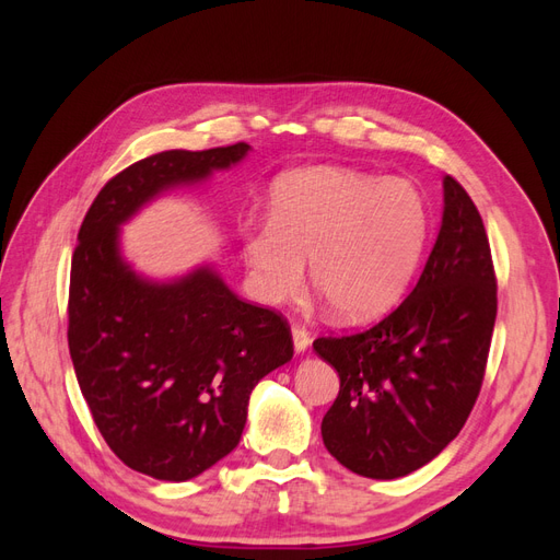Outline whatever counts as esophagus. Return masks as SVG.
Wrapping results in <instances>:
<instances>
[{"instance_id":"1","label":"esophagus","mask_w":560,"mask_h":560,"mask_svg":"<svg viewBox=\"0 0 560 560\" xmlns=\"http://www.w3.org/2000/svg\"><path fill=\"white\" fill-rule=\"evenodd\" d=\"M292 338H294V350H296V352H303V350L308 348V343H311L308 329L301 327V325H294V327H292Z\"/></svg>"}]
</instances>
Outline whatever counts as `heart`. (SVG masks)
I'll return each mask as SVG.
<instances>
[{"label":"heart","mask_w":560,"mask_h":560,"mask_svg":"<svg viewBox=\"0 0 560 560\" xmlns=\"http://www.w3.org/2000/svg\"><path fill=\"white\" fill-rule=\"evenodd\" d=\"M428 238V208L411 182L352 167L294 171L270 191L268 219L243 226V257L259 299L299 292L306 259L341 319L387 311L409 284Z\"/></svg>","instance_id":"b5f03b06"}]
</instances>
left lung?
<instances>
[{"label":"left lung","instance_id":"8db88e82","mask_svg":"<svg viewBox=\"0 0 560 560\" xmlns=\"http://www.w3.org/2000/svg\"><path fill=\"white\" fill-rule=\"evenodd\" d=\"M495 315L498 280L481 214L446 175L442 229L413 292L374 327L313 341L341 378L322 418L327 451L369 479L428 465L477 404Z\"/></svg>","mask_w":560,"mask_h":560}]
</instances>
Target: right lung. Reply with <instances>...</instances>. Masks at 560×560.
Returning <instances> with one entry per match:
<instances>
[{"mask_svg": "<svg viewBox=\"0 0 560 560\" xmlns=\"http://www.w3.org/2000/svg\"><path fill=\"white\" fill-rule=\"evenodd\" d=\"M249 144L171 149L114 175L72 254L67 343L107 446L135 471L186 481L241 442L254 385L292 360L287 319L235 296L212 268L177 282L135 276L118 226L177 184L238 163Z\"/></svg>", "mask_w": 560, "mask_h": 560, "instance_id": "right-lung-1", "label": "right lung"}]
</instances>
